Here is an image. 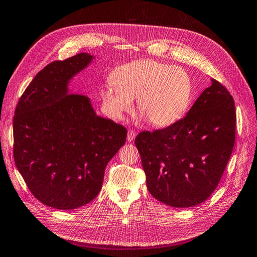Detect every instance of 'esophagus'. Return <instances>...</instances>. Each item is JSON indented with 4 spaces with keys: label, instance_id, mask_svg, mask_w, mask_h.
Returning <instances> with one entry per match:
<instances>
[{
    "label": "esophagus",
    "instance_id": "obj_1",
    "mask_svg": "<svg viewBox=\"0 0 257 257\" xmlns=\"http://www.w3.org/2000/svg\"><path fill=\"white\" fill-rule=\"evenodd\" d=\"M136 136H137V134H136V131H134V130H129L128 131V134H127V140L129 141V142H133L135 139H136Z\"/></svg>",
    "mask_w": 257,
    "mask_h": 257
}]
</instances>
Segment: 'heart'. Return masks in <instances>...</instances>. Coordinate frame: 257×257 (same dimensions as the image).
<instances>
[{
	"instance_id": "obj_1",
	"label": "heart",
	"mask_w": 257,
	"mask_h": 257,
	"mask_svg": "<svg viewBox=\"0 0 257 257\" xmlns=\"http://www.w3.org/2000/svg\"><path fill=\"white\" fill-rule=\"evenodd\" d=\"M101 90L105 111L115 118L128 113L136 98L138 112L154 127L164 128L185 115L193 83L185 70L156 60H138L116 68Z\"/></svg>"
}]
</instances>
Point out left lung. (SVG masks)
<instances>
[{"label": "left lung", "mask_w": 257, "mask_h": 257, "mask_svg": "<svg viewBox=\"0 0 257 257\" xmlns=\"http://www.w3.org/2000/svg\"><path fill=\"white\" fill-rule=\"evenodd\" d=\"M236 119L230 92L212 79L184 118L164 129L139 134L135 143L152 196L174 208L207 200L232 153Z\"/></svg>", "instance_id": "left-lung-1"}]
</instances>
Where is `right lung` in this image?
I'll return each instance as SVG.
<instances>
[{"mask_svg":"<svg viewBox=\"0 0 257 257\" xmlns=\"http://www.w3.org/2000/svg\"><path fill=\"white\" fill-rule=\"evenodd\" d=\"M92 58L82 53L47 64L15 109V164L50 208L76 209L96 198L107 163L126 142V128L98 116L86 96L69 93L70 79Z\"/></svg>","mask_w":257,"mask_h":257,"instance_id":"add662e5","label":"right lung"}]
</instances>
